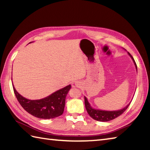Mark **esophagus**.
<instances>
[{"label":"esophagus","instance_id":"esophagus-1","mask_svg":"<svg viewBox=\"0 0 150 150\" xmlns=\"http://www.w3.org/2000/svg\"><path fill=\"white\" fill-rule=\"evenodd\" d=\"M77 83H78V82H77ZM77 83V82H76V85H78V84Z\"/></svg>","mask_w":150,"mask_h":150}]
</instances>
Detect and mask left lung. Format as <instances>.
I'll list each match as a JSON object with an SVG mask.
<instances>
[{
    "label": "left lung",
    "mask_w": 150,
    "mask_h": 150,
    "mask_svg": "<svg viewBox=\"0 0 150 150\" xmlns=\"http://www.w3.org/2000/svg\"><path fill=\"white\" fill-rule=\"evenodd\" d=\"M129 55L132 57L133 62H134L136 69L137 70V64L135 62L134 59L133 58V57L128 52ZM84 103H85V107L86 109L87 112L88 113L89 115H90L92 119H93L95 120L101 121V122H107V121H110L113 120L115 118L120 116V115H122L124 111L126 110L127 108L129 106L130 103H129L126 107H124L122 109L117 111H104V110H96L92 108L90 103H88L87 98L84 97Z\"/></svg>",
    "instance_id": "obj_1"
}]
</instances>
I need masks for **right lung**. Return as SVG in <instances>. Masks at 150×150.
I'll use <instances>...</instances> for the list:
<instances>
[{
	"label": "right lung",
	"instance_id": "1",
	"mask_svg": "<svg viewBox=\"0 0 150 150\" xmlns=\"http://www.w3.org/2000/svg\"><path fill=\"white\" fill-rule=\"evenodd\" d=\"M13 88L18 103L28 113L39 119H50L59 117L63 113L66 97L71 88V85L67 86L48 97L39 100L27 99L16 91L13 84Z\"/></svg>",
	"mask_w": 150,
	"mask_h": 150
}]
</instances>
